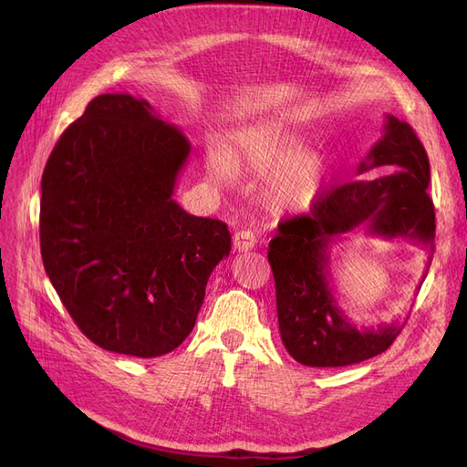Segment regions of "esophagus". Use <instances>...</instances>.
Returning a JSON list of instances; mask_svg holds the SVG:
<instances>
[{
    "label": "esophagus",
    "instance_id": "obj_1",
    "mask_svg": "<svg viewBox=\"0 0 467 467\" xmlns=\"http://www.w3.org/2000/svg\"><path fill=\"white\" fill-rule=\"evenodd\" d=\"M255 244H257L255 232H251V230H237V232L234 234V247H235L239 253L251 251L253 247H255Z\"/></svg>",
    "mask_w": 467,
    "mask_h": 467
}]
</instances>
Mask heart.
Segmentation results:
<instances>
[{
	"instance_id": "obj_1",
	"label": "heart",
	"mask_w": 467,
	"mask_h": 467,
	"mask_svg": "<svg viewBox=\"0 0 467 467\" xmlns=\"http://www.w3.org/2000/svg\"><path fill=\"white\" fill-rule=\"evenodd\" d=\"M235 173L265 179V201L278 212H306L327 187L329 169L317 153L304 151L302 138L280 122H263L239 132L234 144L208 158V171L218 182Z\"/></svg>"
}]
</instances>
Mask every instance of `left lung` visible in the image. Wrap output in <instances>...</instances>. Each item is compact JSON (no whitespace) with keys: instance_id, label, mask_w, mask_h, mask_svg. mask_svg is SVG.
<instances>
[{"instance_id":"1","label":"left lung","mask_w":467,"mask_h":467,"mask_svg":"<svg viewBox=\"0 0 467 467\" xmlns=\"http://www.w3.org/2000/svg\"><path fill=\"white\" fill-rule=\"evenodd\" d=\"M389 164L394 173L368 180L365 171ZM358 177L323 191L309 214L278 223L268 244L276 285L282 343L294 360L312 368H337L368 360L389 348L405 323L357 329L337 306L329 286L331 245L352 232L434 244V206L427 192V151L407 122L386 117L384 136L357 169ZM431 265V259H429Z\"/></svg>"}]
</instances>
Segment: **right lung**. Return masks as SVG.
Listing matches in <instances>:
<instances>
[{
    "label": "right lung",
    "mask_w": 467,
    "mask_h": 467,
    "mask_svg": "<svg viewBox=\"0 0 467 467\" xmlns=\"http://www.w3.org/2000/svg\"><path fill=\"white\" fill-rule=\"evenodd\" d=\"M151 110L129 93L95 97L54 146L40 185L54 290L89 341L138 358L185 341L232 251L228 225L173 201L191 144Z\"/></svg>",
    "instance_id": "obj_1"
}]
</instances>
